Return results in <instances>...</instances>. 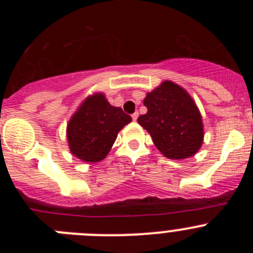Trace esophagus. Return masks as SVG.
<instances>
[{
  "mask_svg": "<svg viewBox=\"0 0 253 253\" xmlns=\"http://www.w3.org/2000/svg\"><path fill=\"white\" fill-rule=\"evenodd\" d=\"M138 116H139V114H138V111H135V113H134V114H131V119H133L134 122H135V120L138 119Z\"/></svg>",
  "mask_w": 253,
  "mask_h": 253,
  "instance_id": "1",
  "label": "esophagus"
}]
</instances>
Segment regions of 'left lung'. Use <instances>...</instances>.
<instances>
[{
  "label": "left lung",
  "mask_w": 253,
  "mask_h": 253,
  "mask_svg": "<svg viewBox=\"0 0 253 253\" xmlns=\"http://www.w3.org/2000/svg\"><path fill=\"white\" fill-rule=\"evenodd\" d=\"M143 104L148 111L138 118V123L165 157L184 160L199 151L204 138L202 115L182 87L165 81L147 93Z\"/></svg>",
  "instance_id": "1"
}]
</instances>
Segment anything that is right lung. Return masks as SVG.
Returning a JSON list of instances; mask_svg holds the SVG:
<instances>
[{
  "mask_svg": "<svg viewBox=\"0 0 253 253\" xmlns=\"http://www.w3.org/2000/svg\"><path fill=\"white\" fill-rule=\"evenodd\" d=\"M131 122L122 107L111 106L102 93L88 96L67 126L69 149L84 162H99L110 152L118 133Z\"/></svg>",
  "mask_w": 253,
  "mask_h": 253,
  "instance_id": "right-lung-1",
  "label": "right lung"
}]
</instances>
